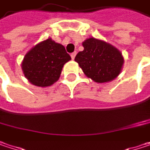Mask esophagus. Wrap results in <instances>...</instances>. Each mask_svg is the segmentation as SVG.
<instances>
[{
    "label": "esophagus",
    "instance_id": "34e87169",
    "mask_svg": "<svg viewBox=\"0 0 150 150\" xmlns=\"http://www.w3.org/2000/svg\"><path fill=\"white\" fill-rule=\"evenodd\" d=\"M76 54H77V52H73V53H71V59H74L75 56H76Z\"/></svg>",
    "mask_w": 150,
    "mask_h": 150
}]
</instances>
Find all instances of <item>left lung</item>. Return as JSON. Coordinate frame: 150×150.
<instances>
[{
	"label": "left lung",
	"instance_id": "obj_1",
	"mask_svg": "<svg viewBox=\"0 0 150 150\" xmlns=\"http://www.w3.org/2000/svg\"><path fill=\"white\" fill-rule=\"evenodd\" d=\"M83 46V50L78 53L75 60L87 77L97 83H106L120 74L124 59L117 48L96 38L85 40Z\"/></svg>",
	"mask_w": 150,
	"mask_h": 150
}]
</instances>
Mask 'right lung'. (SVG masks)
<instances>
[{"label":"right lung","instance_id":"obj_1","mask_svg":"<svg viewBox=\"0 0 150 150\" xmlns=\"http://www.w3.org/2000/svg\"><path fill=\"white\" fill-rule=\"evenodd\" d=\"M70 59L65 47L49 38L27 53L22 62V69L31 83L47 87L59 79L63 66Z\"/></svg>","mask_w":150,"mask_h":150}]
</instances>
